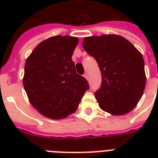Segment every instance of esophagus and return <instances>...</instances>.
<instances>
[{"mask_svg":"<svg viewBox=\"0 0 158 158\" xmlns=\"http://www.w3.org/2000/svg\"><path fill=\"white\" fill-rule=\"evenodd\" d=\"M84 78H85V79H89V74H88V73H87V72H86V73H84Z\"/></svg>","mask_w":158,"mask_h":158,"instance_id":"esophagus-1","label":"esophagus"}]
</instances>
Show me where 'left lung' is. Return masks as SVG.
<instances>
[{"label": "left lung", "instance_id": "left-lung-1", "mask_svg": "<svg viewBox=\"0 0 158 158\" xmlns=\"http://www.w3.org/2000/svg\"><path fill=\"white\" fill-rule=\"evenodd\" d=\"M82 45L101 70V87L94 94L100 108L114 115L130 112L142 98L146 84L142 54L115 34L88 37Z\"/></svg>", "mask_w": 158, "mask_h": 158}]
</instances>
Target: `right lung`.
<instances>
[{
    "instance_id": "add662e5",
    "label": "right lung",
    "mask_w": 158,
    "mask_h": 158,
    "mask_svg": "<svg viewBox=\"0 0 158 158\" xmlns=\"http://www.w3.org/2000/svg\"><path fill=\"white\" fill-rule=\"evenodd\" d=\"M78 42L55 36L38 44L26 60L23 87L30 103L46 117L58 120L74 113L89 89L72 60Z\"/></svg>"
}]
</instances>
